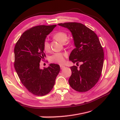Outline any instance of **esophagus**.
<instances>
[{
  "label": "esophagus",
  "mask_w": 120,
  "mask_h": 120,
  "mask_svg": "<svg viewBox=\"0 0 120 120\" xmlns=\"http://www.w3.org/2000/svg\"><path fill=\"white\" fill-rule=\"evenodd\" d=\"M60 68L61 69H63L64 68H65V66H63V65H60Z\"/></svg>",
  "instance_id": "esophagus-1"
}]
</instances>
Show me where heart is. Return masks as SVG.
Masks as SVG:
<instances>
[{
    "instance_id": "obj_1",
    "label": "heart",
    "mask_w": 120,
    "mask_h": 120,
    "mask_svg": "<svg viewBox=\"0 0 120 120\" xmlns=\"http://www.w3.org/2000/svg\"><path fill=\"white\" fill-rule=\"evenodd\" d=\"M68 38V34L64 31H59L53 35V38L61 43H64L67 41ZM43 49L46 52H49L50 46L49 42L45 41L43 43ZM64 55L61 53H56L54 54L50 58V61L53 63L63 64L64 63Z\"/></svg>"
}]
</instances>
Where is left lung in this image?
<instances>
[{"label":"left lung","mask_w":120,"mask_h":120,"mask_svg":"<svg viewBox=\"0 0 120 120\" xmlns=\"http://www.w3.org/2000/svg\"><path fill=\"white\" fill-rule=\"evenodd\" d=\"M68 28L73 38L75 49L72 50L69 60L78 68H70L71 75L68 79L70 86L79 92H85L96 84L102 71L104 54L103 49L97 34L85 25L77 22L59 23Z\"/></svg>","instance_id":"1"}]
</instances>
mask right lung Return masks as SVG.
<instances>
[{
	"instance_id": "obj_1",
	"label": "right lung",
	"mask_w": 120,
	"mask_h": 120,
	"mask_svg": "<svg viewBox=\"0 0 120 120\" xmlns=\"http://www.w3.org/2000/svg\"><path fill=\"white\" fill-rule=\"evenodd\" d=\"M56 25H38L25 31L16 42L14 49V68L21 82L29 92L43 96L49 93L60 71L59 64H50L40 68V62L45 56L43 43L47 35Z\"/></svg>"
}]
</instances>
